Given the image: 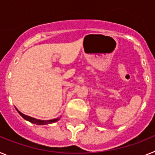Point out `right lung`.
Returning a JSON list of instances; mask_svg holds the SVG:
<instances>
[{"instance_id": "obj_1", "label": "right lung", "mask_w": 155, "mask_h": 155, "mask_svg": "<svg viewBox=\"0 0 155 155\" xmlns=\"http://www.w3.org/2000/svg\"><path fill=\"white\" fill-rule=\"evenodd\" d=\"M17 111H18V113L21 115V116H22L25 120H28V121L31 122V123H32V124H36V125H47V124H53V123H55V122L58 121L59 119H60V117H58V118L54 119V120H46V121H44V120H36V119H35V118H32V117H30V116H26V115H24L23 113H21L20 111L18 110V109H17Z\"/></svg>"}]
</instances>
